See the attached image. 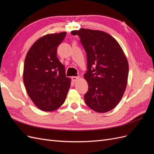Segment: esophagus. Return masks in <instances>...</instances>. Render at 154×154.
Masks as SVG:
<instances>
[{"mask_svg":"<svg viewBox=\"0 0 154 154\" xmlns=\"http://www.w3.org/2000/svg\"><path fill=\"white\" fill-rule=\"evenodd\" d=\"M80 79V76H72V80L73 82H76L77 80H78Z\"/></svg>","mask_w":154,"mask_h":154,"instance_id":"esophagus-1","label":"esophagus"}]
</instances>
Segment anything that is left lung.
Masks as SVG:
<instances>
[{
  "mask_svg": "<svg viewBox=\"0 0 154 154\" xmlns=\"http://www.w3.org/2000/svg\"><path fill=\"white\" fill-rule=\"evenodd\" d=\"M78 35L87 57L84 78L88 89L84 95L87 106L103 113L116 106L127 84L128 64L119 43L105 32L82 28L72 31Z\"/></svg>",
  "mask_w": 154,
  "mask_h": 154,
  "instance_id": "1",
  "label": "left lung"
}]
</instances>
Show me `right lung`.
<instances>
[{
  "instance_id": "1",
  "label": "right lung",
  "mask_w": 154,
  "mask_h": 154,
  "mask_svg": "<svg viewBox=\"0 0 154 154\" xmlns=\"http://www.w3.org/2000/svg\"><path fill=\"white\" fill-rule=\"evenodd\" d=\"M66 32L48 34L33 44L25 58L23 80L27 94L38 108L53 111L62 105L71 86L65 67L57 57Z\"/></svg>"
}]
</instances>
